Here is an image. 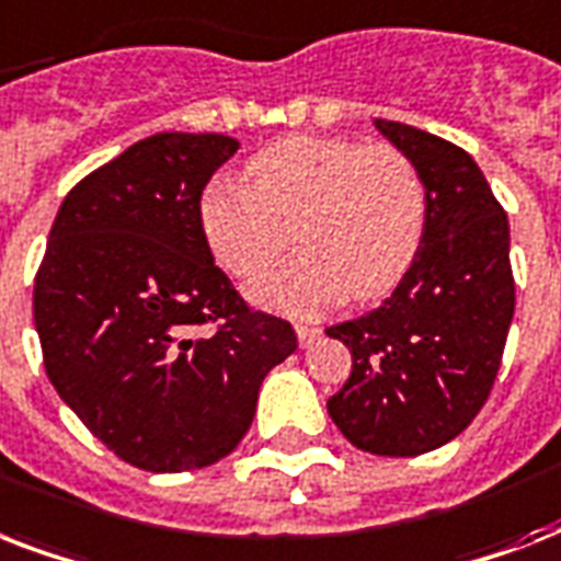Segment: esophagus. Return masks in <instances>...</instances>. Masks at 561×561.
<instances>
[{"label": "esophagus", "instance_id": "1", "mask_svg": "<svg viewBox=\"0 0 561 561\" xmlns=\"http://www.w3.org/2000/svg\"><path fill=\"white\" fill-rule=\"evenodd\" d=\"M320 334H323V329H320V325L297 323V337H299V346H302V350L314 346V341H320Z\"/></svg>", "mask_w": 561, "mask_h": 561}]
</instances>
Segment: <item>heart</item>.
Listing matches in <instances>:
<instances>
[{
    "mask_svg": "<svg viewBox=\"0 0 561 561\" xmlns=\"http://www.w3.org/2000/svg\"><path fill=\"white\" fill-rule=\"evenodd\" d=\"M250 186L215 178L203 188L201 229L215 262L253 279L290 244L302 250L253 285V299L311 317L346 294H390L425 236L427 192L416 162L396 145L285 136L247 165Z\"/></svg>",
    "mask_w": 561,
    "mask_h": 561,
    "instance_id": "heart-1",
    "label": "heart"
}]
</instances>
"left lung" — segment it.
Returning <instances> with one entry per match:
<instances>
[{
    "label": "left lung",
    "mask_w": 561,
    "mask_h": 561,
    "mask_svg": "<svg viewBox=\"0 0 561 561\" xmlns=\"http://www.w3.org/2000/svg\"><path fill=\"white\" fill-rule=\"evenodd\" d=\"M375 127L425 180V236L381 306L325 329L352 352L329 416L360 451L416 457L462 434L492 392L515 311L510 220L462 148L401 122Z\"/></svg>",
    "instance_id": "1"
}]
</instances>
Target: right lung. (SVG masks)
<instances>
[{
	"mask_svg": "<svg viewBox=\"0 0 561 561\" xmlns=\"http://www.w3.org/2000/svg\"><path fill=\"white\" fill-rule=\"evenodd\" d=\"M236 151L232 136L178 130L130 145L66 194L34 276L48 381L136 469L227 457L264 375L297 350L203 238L201 194Z\"/></svg>",
	"mask_w": 561,
	"mask_h": 561,
	"instance_id": "add662e5",
	"label": "right lung"
}]
</instances>
